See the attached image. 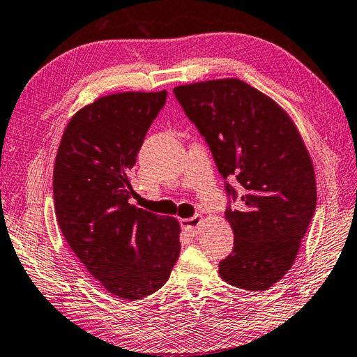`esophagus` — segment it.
Instances as JSON below:
<instances>
[{
    "label": "esophagus",
    "mask_w": 357,
    "mask_h": 357,
    "mask_svg": "<svg viewBox=\"0 0 357 357\" xmlns=\"http://www.w3.org/2000/svg\"><path fill=\"white\" fill-rule=\"evenodd\" d=\"M201 225H203V217L201 215L181 220V228H183L189 236H197L201 229Z\"/></svg>",
    "instance_id": "obj_1"
}]
</instances>
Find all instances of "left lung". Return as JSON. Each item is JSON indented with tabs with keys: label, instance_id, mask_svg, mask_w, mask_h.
<instances>
[{
	"label": "left lung",
	"instance_id": "obj_1",
	"mask_svg": "<svg viewBox=\"0 0 357 357\" xmlns=\"http://www.w3.org/2000/svg\"><path fill=\"white\" fill-rule=\"evenodd\" d=\"M173 92L222 176L242 185L241 211L225 212L234 250L218 273L231 286L267 290L291 268L315 212V173L301 134L275 100L236 77ZM226 190L237 197L229 184Z\"/></svg>",
	"mask_w": 357,
	"mask_h": 357
}]
</instances>
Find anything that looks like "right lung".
I'll use <instances>...</instances> for the list:
<instances>
[{"mask_svg": "<svg viewBox=\"0 0 357 357\" xmlns=\"http://www.w3.org/2000/svg\"><path fill=\"white\" fill-rule=\"evenodd\" d=\"M165 100L167 90L96 98L70 119L54 162L63 237L102 287L129 301L164 286L181 251L176 218L128 203L129 170Z\"/></svg>", "mask_w": 357, "mask_h": 357, "instance_id": "right-lung-1", "label": "right lung"}]
</instances>
